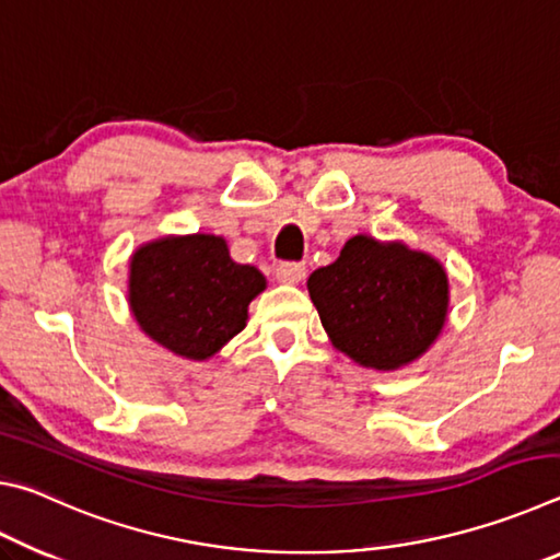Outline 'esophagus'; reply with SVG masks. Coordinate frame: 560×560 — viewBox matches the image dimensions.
Returning a JSON list of instances; mask_svg holds the SVG:
<instances>
[{
	"label": "esophagus",
	"mask_w": 560,
	"mask_h": 560,
	"mask_svg": "<svg viewBox=\"0 0 560 560\" xmlns=\"http://www.w3.org/2000/svg\"><path fill=\"white\" fill-rule=\"evenodd\" d=\"M303 277H306V267H303V264L287 261L277 267V279L281 283H299Z\"/></svg>",
	"instance_id": "obj_1"
}]
</instances>
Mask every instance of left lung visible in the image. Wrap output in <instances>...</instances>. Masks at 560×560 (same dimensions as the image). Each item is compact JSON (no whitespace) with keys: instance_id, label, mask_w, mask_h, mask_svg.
<instances>
[{"instance_id":"obj_1","label":"left lung","mask_w":560,"mask_h":560,"mask_svg":"<svg viewBox=\"0 0 560 560\" xmlns=\"http://www.w3.org/2000/svg\"><path fill=\"white\" fill-rule=\"evenodd\" d=\"M308 293L330 343L373 371H397L428 353L450 308L438 259L368 234L350 236L334 264L311 273Z\"/></svg>"}]
</instances>
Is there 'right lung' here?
Returning <instances> with one entry per match:
<instances>
[{
    "instance_id": "add662e5",
    "label": "right lung",
    "mask_w": 560,
    "mask_h": 560,
    "mask_svg": "<svg viewBox=\"0 0 560 560\" xmlns=\"http://www.w3.org/2000/svg\"><path fill=\"white\" fill-rule=\"evenodd\" d=\"M267 289L264 273L236 264L214 234L163 236L130 257L128 303L138 326L175 355L207 360L246 326Z\"/></svg>"
}]
</instances>
